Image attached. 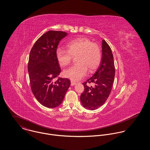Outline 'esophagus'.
I'll return each instance as SVG.
<instances>
[{"instance_id": "obj_1", "label": "esophagus", "mask_w": 150, "mask_h": 150, "mask_svg": "<svg viewBox=\"0 0 150 150\" xmlns=\"http://www.w3.org/2000/svg\"><path fill=\"white\" fill-rule=\"evenodd\" d=\"M76 84V82H74L73 81H71V86H75Z\"/></svg>"}]
</instances>
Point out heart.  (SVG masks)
<instances>
[{
    "instance_id": "b5f03b06",
    "label": "heart",
    "mask_w": 150,
    "mask_h": 150,
    "mask_svg": "<svg viewBox=\"0 0 150 150\" xmlns=\"http://www.w3.org/2000/svg\"><path fill=\"white\" fill-rule=\"evenodd\" d=\"M67 50L58 48L56 58L60 66L70 64L72 57H76L77 62L64 71L66 77L73 81H78L86 74L87 70L92 71L97 69L101 61L102 54L99 46L85 38L73 40L66 45Z\"/></svg>"
}]
</instances>
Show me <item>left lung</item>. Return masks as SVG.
<instances>
[{"label":"left lung","mask_w":150,"mask_h":150,"mask_svg":"<svg viewBox=\"0 0 150 150\" xmlns=\"http://www.w3.org/2000/svg\"><path fill=\"white\" fill-rule=\"evenodd\" d=\"M102 56L100 64L95 74L83 83L84 91L80 100L83 106L94 110L102 106L107 100L111 92L115 77V67L111 50L105 40L102 43ZM93 83L89 87L86 83Z\"/></svg>","instance_id":"8db88e82"}]
</instances>
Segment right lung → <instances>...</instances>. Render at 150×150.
Listing matches in <instances>:
<instances>
[{
    "label": "right lung",
    "mask_w": 150,
    "mask_h": 150,
    "mask_svg": "<svg viewBox=\"0 0 150 150\" xmlns=\"http://www.w3.org/2000/svg\"><path fill=\"white\" fill-rule=\"evenodd\" d=\"M67 35L62 31H48L36 42L30 52L28 70L31 89L38 102L48 108L59 106L70 86V80L66 78H58L54 82L61 72L56 51Z\"/></svg>",
    "instance_id": "right-lung-1"
}]
</instances>
